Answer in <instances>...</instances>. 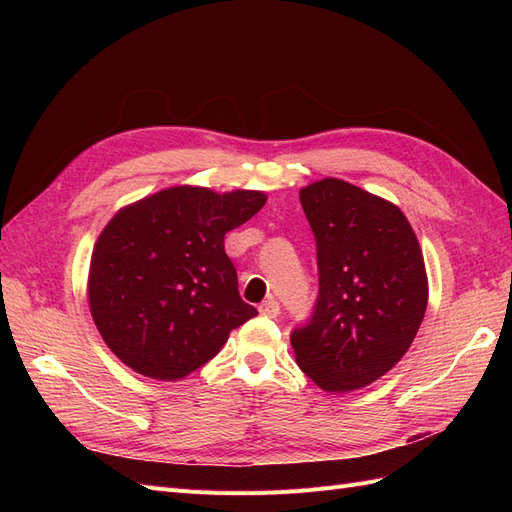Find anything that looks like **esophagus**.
<instances>
[{
	"label": "esophagus",
	"mask_w": 512,
	"mask_h": 512,
	"mask_svg": "<svg viewBox=\"0 0 512 512\" xmlns=\"http://www.w3.org/2000/svg\"><path fill=\"white\" fill-rule=\"evenodd\" d=\"M258 312H260L262 316H269V318H275L277 314H280V303H277L275 299H267L265 303H260V307H258Z\"/></svg>",
	"instance_id": "obj_1"
}]
</instances>
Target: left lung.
Listing matches in <instances>:
<instances>
[{"mask_svg":"<svg viewBox=\"0 0 512 512\" xmlns=\"http://www.w3.org/2000/svg\"><path fill=\"white\" fill-rule=\"evenodd\" d=\"M312 226L318 299L290 333L299 367L320 389H363L412 346L427 309V273L416 235L395 205L342 179L299 192Z\"/></svg>","mask_w":512,"mask_h":512,"instance_id":"1","label":"left lung"}]
</instances>
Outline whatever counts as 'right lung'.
Instances as JSON below:
<instances>
[{
    "label": "right lung",
    "mask_w": 512,
    "mask_h": 512,
    "mask_svg": "<svg viewBox=\"0 0 512 512\" xmlns=\"http://www.w3.org/2000/svg\"><path fill=\"white\" fill-rule=\"evenodd\" d=\"M265 203L262 192L179 185L106 224L91 254L89 307L123 363L147 378L179 380L258 314L241 299L224 235Z\"/></svg>",
    "instance_id": "1"
}]
</instances>
